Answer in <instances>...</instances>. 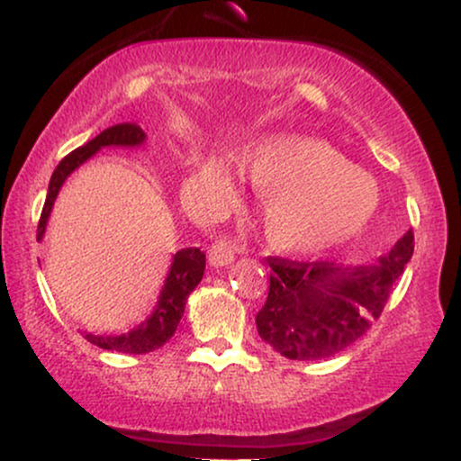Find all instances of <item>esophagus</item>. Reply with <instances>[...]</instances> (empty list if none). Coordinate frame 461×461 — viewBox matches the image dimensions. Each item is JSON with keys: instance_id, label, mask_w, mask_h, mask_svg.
<instances>
[{"instance_id": "34e87169", "label": "esophagus", "mask_w": 461, "mask_h": 461, "mask_svg": "<svg viewBox=\"0 0 461 461\" xmlns=\"http://www.w3.org/2000/svg\"><path fill=\"white\" fill-rule=\"evenodd\" d=\"M236 247L230 240H216L212 247L208 249V260L212 267H227L234 262Z\"/></svg>"}]
</instances>
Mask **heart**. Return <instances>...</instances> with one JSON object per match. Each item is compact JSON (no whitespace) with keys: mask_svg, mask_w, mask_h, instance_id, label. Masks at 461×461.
Here are the masks:
<instances>
[{"mask_svg":"<svg viewBox=\"0 0 461 461\" xmlns=\"http://www.w3.org/2000/svg\"><path fill=\"white\" fill-rule=\"evenodd\" d=\"M262 193L268 240L282 251L308 256L347 242L373 219L379 203L375 182L327 142L277 136L247 160ZM197 186L214 201L234 199L238 182L223 158L197 162Z\"/></svg>","mask_w":461,"mask_h":461,"instance_id":"1","label":"heart"}]
</instances>
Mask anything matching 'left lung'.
I'll use <instances>...</instances> for the list:
<instances>
[{
    "label": "left lung",
    "instance_id": "left-lung-1",
    "mask_svg": "<svg viewBox=\"0 0 461 461\" xmlns=\"http://www.w3.org/2000/svg\"><path fill=\"white\" fill-rule=\"evenodd\" d=\"M414 253V231L368 267L267 258L271 288L256 325L264 342L288 359H322L345 351L382 316L393 285Z\"/></svg>",
    "mask_w": 461,
    "mask_h": 461
}]
</instances>
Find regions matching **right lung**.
I'll use <instances>...</instances> for the list:
<instances>
[{"instance_id":"1","label":"right lung","mask_w":461,"mask_h":461,"mask_svg":"<svg viewBox=\"0 0 461 461\" xmlns=\"http://www.w3.org/2000/svg\"><path fill=\"white\" fill-rule=\"evenodd\" d=\"M145 142V131L140 130V125L136 123H119L113 128L104 130L102 134L95 136L93 140H88L86 145L77 147L76 151L68 153L67 158H62L60 164L56 167L54 176L50 179V190H47V199L43 205V212H41L39 230H36V238H43L47 219H50L51 208H54V201L60 193L65 179L71 176L73 171L95 156L102 147H139ZM205 268V253L197 247H186L179 249L173 256L171 271L167 275V282L158 299L156 310L145 322H140L136 330L128 333H84L91 345H97L99 348H108V351H121V353H151L156 348H160L164 342L171 340V336L176 333L179 321H182L184 308H186L188 294L197 288V284L203 277Z\"/></svg>"}]
</instances>
